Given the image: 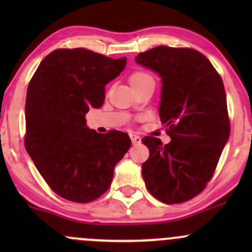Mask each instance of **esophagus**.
I'll list each match as a JSON object with an SVG mask.
<instances>
[{
  "label": "esophagus",
  "instance_id": "1",
  "mask_svg": "<svg viewBox=\"0 0 252 252\" xmlns=\"http://www.w3.org/2000/svg\"><path fill=\"white\" fill-rule=\"evenodd\" d=\"M130 139L133 144H140L141 142V138L139 135H136V134H130Z\"/></svg>",
  "mask_w": 252,
  "mask_h": 252
}]
</instances>
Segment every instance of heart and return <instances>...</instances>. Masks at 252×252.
<instances>
[{
    "label": "heart",
    "instance_id": "1",
    "mask_svg": "<svg viewBox=\"0 0 252 252\" xmlns=\"http://www.w3.org/2000/svg\"><path fill=\"white\" fill-rule=\"evenodd\" d=\"M150 79H152L151 75H149L147 73L135 72L130 75V84L131 86H135V85H139V84L144 83V81L150 80Z\"/></svg>",
    "mask_w": 252,
    "mask_h": 252
}]
</instances>
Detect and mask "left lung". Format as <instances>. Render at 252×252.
<instances>
[{
	"mask_svg": "<svg viewBox=\"0 0 252 252\" xmlns=\"http://www.w3.org/2000/svg\"><path fill=\"white\" fill-rule=\"evenodd\" d=\"M135 61L161 78L159 118L171 136L166 145L154 136L141 140L150 151L141 166L145 185L164 204L188 201L205 189L229 139L222 78L192 48L157 46Z\"/></svg>",
	"mask_w": 252,
	"mask_h": 252,
	"instance_id": "1",
	"label": "left lung"
}]
</instances>
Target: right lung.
I'll use <instances>...</instances> for the list:
<instances>
[{
    "label": "right lung",
    "instance_id": "right-lung-1",
    "mask_svg": "<svg viewBox=\"0 0 252 252\" xmlns=\"http://www.w3.org/2000/svg\"><path fill=\"white\" fill-rule=\"evenodd\" d=\"M126 58L106 57L85 48H60L42 60L25 101V149L48 187L73 202L105 194L116 164L130 147L128 134L96 133L85 114L100 108L105 85L118 77Z\"/></svg>",
    "mask_w": 252,
    "mask_h": 252
}]
</instances>
